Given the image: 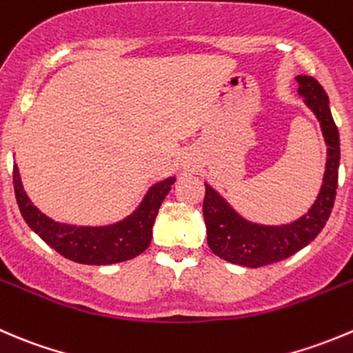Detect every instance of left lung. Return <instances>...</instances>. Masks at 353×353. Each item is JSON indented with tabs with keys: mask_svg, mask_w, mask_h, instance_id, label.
I'll use <instances>...</instances> for the list:
<instances>
[{
	"mask_svg": "<svg viewBox=\"0 0 353 353\" xmlns=\"http://www.w3.org/2000/svg\"><path fill=\"white\" fill-rule=\"evenodd\" d=\"M299 94L319 121L326 143V167L312 207L288 224H259L239 215L229 201L205 183L203 219L212 252L243 268H262L288 259L309 245L330 219L338 188L340 136L330 110V98L310 75H296Z\"/></svg>",
	"mask_w": 353,
	"mask_h": 353,
	"instance_id": "left-lung-1",
	"label": "left lung"
}]
</instances>
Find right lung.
<instances>
[{"label": "right lung", "mask_w": 353, "mask_h": 353, "mask_svg": "<svg viewBox=\"0 0 353 353\" xmlns=\"http://www.w3.org/2000/svg\"><path fill=\"white\" fill-rule=\"evenodd\" d=\"M174 183L176 176L152 184L138 207L122 221L107 225H75L57 222L43 214L27 196L19 167L13 163V188L23 221L60 255L85 265L125 262L145 252L152 243V229L160 205Z\"/></svg>", "instance_id": "add662e5"}]
</instances>
